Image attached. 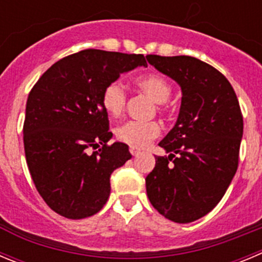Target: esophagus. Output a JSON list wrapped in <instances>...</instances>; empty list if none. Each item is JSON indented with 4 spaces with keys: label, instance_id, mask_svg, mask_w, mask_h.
Masks as SVG:
<instances>
[{
    "label": "esophagus",
    "instance_id": "34e87169",
    "mask_svg": "<svg viewBox=\"0 0 262 262\" xmlns=\"http://www.w3.org/2000/svg\"><path fill=\"white\" fill-rule=\"evenodd\" d=\"M129 152H131V155L133 156H139L141 153V150L139 149L138 147H134V145H131V147H129Z\"/></svg>",
    "mask_w": 262,
    "mask_h": 262
}]
</instances>
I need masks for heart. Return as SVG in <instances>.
Segmentation results:
<instances>
[{"instance_id":"b5f03b06","label":"heart","mask_w":262,"mask_h":262,"mask_svg":"<svg viewBox=\"0 0 262 262\" xmlns=\"http://www.w3.org/2000/svg\"><path fill=\"white\" fill-rule=\"evenodd\" d=\"M136 85L145 95L149 96L156 104H158V110H162V105L171 96V87L169 81L157 74L139 76L136 79ZM126 100V90L121 81H112L102 91V107L112 117H119L123 113ZM115 135L119 140L129 145L145 147L149 141L160 135V126L156 122L128 121L117 127Z\"/></svg>"}]
</instances>
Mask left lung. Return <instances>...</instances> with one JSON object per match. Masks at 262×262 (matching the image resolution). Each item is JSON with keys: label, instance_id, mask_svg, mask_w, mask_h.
<instances>
[{"label": "left lung", "instance_id": "obj_1", "mask_svg": "<svg viewBox=\"0 0 262 262\" xmlns=\"http://www.w3.org/2000/svg\"><path fill=\"white\" fill-rule=\"evenodd\" d=\"M147 59L182 91L177 123L158 143L169 156L156 157L147 195L165 218L189 224L220 203L236 172L241 106L230 81L210 64L188 56Z\"/></svg>", "mask_w": 262, "mask_h": 262}]
</instances>
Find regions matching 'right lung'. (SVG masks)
<instances>
[{"mask_svg":"<svg viewBox=\"0 0 262 262\" xmlns=\"http://www.w3.org/2000/svg\"><path fill=\"white\" fill-rule=\"evenodd\" d=\"M140 66H148L143 54L81 50L49 67L28 95L26 160L38 193L58 214L81 220L100 212L110 175L133 157L124 143L107 145L113 134L101 96L121 74ZM91 147L99 150L90 154Z\"/></svg>","mask_w":262,"mask_h":262,"instance_id":"1","label":"right lung"}]
</instances>
